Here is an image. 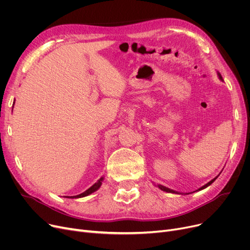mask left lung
<instances>
[{"label":"left lung","mask_w":250,"mask_h":250,"mask_svg":"<svg viewBox=\"0 0 250 250\" xmlns=\"http://www.w3.org/2000/svg\"><path fill=\"white\" fill-rule=\"evenodd\" d=\"M217 75H218V77H219V79L220 80L222 81V82H224V80H223V78H222V76H221V74L219 73V72H217ZM221 174V173H220ZM219 174V175H220ZM218 175V176H219ZM218 176H216L214 179H212L211 181H208L207 185H205L204 187H202V188H200L199 189H196L195 191H200V190H202V189H205V188H207L208 187H209L212 185V183L218 178ZM155 187H157V188H159L161 190H163V191H166V192H170V193H176V194H189V193H192V192H195V191H192V192H189V193H185V192H179V191H176V190H173V189H170V188H166V187H164V186H161V185H157V186H155Z\"/></svg>","instance_id":"1"}]
</instances>
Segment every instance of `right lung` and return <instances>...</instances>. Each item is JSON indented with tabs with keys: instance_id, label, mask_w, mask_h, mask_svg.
Returning <instances> with one entry per match:
<instances>
[{
	"instance_id": "right-lung-1",
	"label": "right lung",
	"mask_w": 250,
	"mask_h": 250,
	"mask_svg": "<svg viewBox=\"0 0 250 250\" xmlns=\"http://www.w3.org/2000/svg\"><path fill=\"white\" fill-rule=\"evenodd\" d=\"M15 103V102H14ZM103 179H104V177L102 176V177H100L93 186H92L91 188H89L87 190H85L84 192H82V193H80V194H78V195H73V196H65V198L67 199H79V198H84V196H87V195H89V194H91V193H93V192H95L96 190H98L99 188H100V187H101V185H102V182H103Z\"/></svg>"
}]
</instances>
